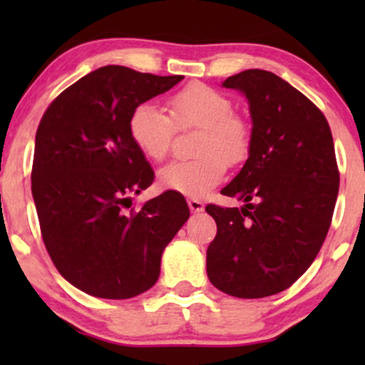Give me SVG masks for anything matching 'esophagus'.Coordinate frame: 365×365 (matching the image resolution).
<instances>
[{
	"label": "esophagus",
	"instance_id": "obj_1",
	"mask_svg": "<svg viewBox=\"0 0 365 365\" xmlns=\"http://www.w3.org/2000/svg\"><path fill=\"white\" fill-rule=\"evenodd\" d=\"M188 207L192 212H202L204 211V202L199 199H190L188 200Z\"/></svg>",
	"mask_w": 365,
	"mask_h": 365
}]
</instances>
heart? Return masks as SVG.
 <instances>
[{"mask_svg":"<svg viewBox=\"0 0 365 365\" xmlns=\"http://www.w3.org/2000/svg\"><path fill=\"white\" fill-rule=\"evenodd\" d=\"M170 115L154 103H140L128 118L133 145L150 161H163L170 153L177 128L199 127L195 159H178L159 171V185L187 197H202L225 178L226 165L245 161L250 150V128L233 111L223 92L206 83H190L168 99Z\"/></svg>","mask_w":365,"mask_h":365,"instance_id":"b5f03b06","label":"heart"}]
</instances>
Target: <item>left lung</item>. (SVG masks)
<instances>
[{"label": "left lung", "instance_id": "8db88e82", "mask_svg": "<svg viewBox=\"0 0 365 365\" xmlns=\"http://www.w3.org/2000/svg\"><path fill=\"white\" fill-rule=\"evenodd\" d=\"M249 103L252 133L244 168L221 194L238 207L209 204L217 233L207 278L238 299L287 290L321 250L338 197L333 135L312 101L278 75L245 70L223 82Z\"/></svg>", "mask_w": 365, "mask_h": 365}]
</instances>
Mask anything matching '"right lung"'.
I'll list each match as a JSON object with an SVG mask.
<instances>
[{
	"label": "right lung",
	"instance_id": "add662e5",
	"mask_svg": "<svg viewBox=\"0 0 365 365\" xmlns=\"http://www.w3.org/2000/svg\"><path fill=\"white\" fill-rule=\"evenodd\" d=\"M182 78L101 66L63 91L37 128L32 195L44 245L63 278L92 297L148 292L163 250L190 216L173 190L125 211L154 180L130 139V113Z\"/></svg>",
	"mask_w": 365,
	"mask_h": 365
}]
</instances>
